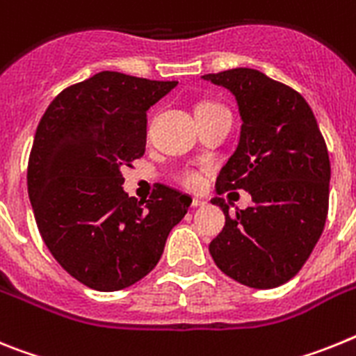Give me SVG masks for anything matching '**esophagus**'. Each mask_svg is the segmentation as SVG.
<instances>
[{
  "instance_id": "34e87169",
  "label": "esophagus",
  "mask_w": 356,
  "mask_h": 356,
  "mask_svg": "<svg viewBox=\"0 0 356 356\" xmlns=\"http://www.w3.org/2000/svg\"><path fill=\"white\" fill-rule=\"evenodd\" d=\"M191 206H193V208H202V206H206V200L193 199V202H191Z\"/></svg>"
}]
</instances>
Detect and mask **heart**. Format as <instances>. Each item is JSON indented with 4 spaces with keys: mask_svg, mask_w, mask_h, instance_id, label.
<instances>
[{
    "mask_svg": "<svg viewBox=\"0 0 356 356\" xmlns=\"http://www.w3.org/2000/svg\"><path fill=\"white\" fill-rule=\"evenodd\" d=\"M222 109H225L224 105L216 104V102H200V104L195 107V114L213 113V111H222ZM177 181L181 182L182 186L190 188V190H195V188H199L202 177H200L199 170L184 168V170H181V172H179Z\"/></svg>",
    "mask_w": 356,
    "mask_h": 356,
    "instance_id": "1",
    "label": "heart"
}]
</instances>
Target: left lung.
Returning a JSON list of instances; mask_svg holds the SVG:
<instances>
[{"label":"left lung","instance_id":"1","mask_svg":"<svg viewBox=\"0 0 356 356\" xmlns=\"http://www.w3.org/2000/svg\"><path fill=\"white\" fill-rule=\"evenodd\" d=\"M229 89L242 116L240 141L216 177V191L251 193L252 206L225 215L209 243L216 267L242 285L274 289L310 258L326 224L330 156L310 105L296 89L251 67L204 75Z\"/></svg>","mask_w":356,"mask_h":356}]
</instances>
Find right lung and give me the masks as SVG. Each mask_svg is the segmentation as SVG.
Here are the masks:
<instances>
[{
  "mask_svg": "<svg viewBox=\"0 0 356 356\" xmlns=\"http://www.w3.org/2000/svg\"><path fill=\"white\" fill-rule=\"evenodd\" d=\"M175 86L102 71L58 92L37 125L26 174L37 227L89 289L114 292L147 276L190 208V195L165 184L145 202L122 188V168L145 154L147 111Z\"/></svg>",
  "mask_w": 356,
  "mask_h": 356,
  "instance_id": "right-lung-1",
  "label": "right lung"
}]
</instances>
